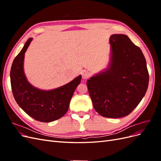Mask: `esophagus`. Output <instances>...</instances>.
<instances>
[{"instance_id": "1", "label": "esophagus", "mask_w": 161, "mask_h": 161, "mask_svg": "<svg viewBox=\"0 0 161 161\" xmlns=\"http://www.w3.org/2000/svg\"><path fill=\"white\" fill-rule=\"evenodd\" d=\"M89 76H90V73L87 70H84L82 71V79H88Z\"/></svg>"}]
</instances>
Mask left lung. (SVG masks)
<instances>
[{
    "label": "left lung",
    "mask_w": 161,
    "mask_h": 161,
    "mask_svg": "<svg viewBox=\"0 0 161 161\" xmlns=\"http://www.w3.org/2000/svg\"><path fill=\"white\" fill-rule=\"evenodd\" d=\"M109 67L86 82L95 111L103 117L119 118L129 115L147 91L149 75L140 48L124 34L109 39Z\"/></svg>",
    "instance_id": "obj_1"
}]
</instances>
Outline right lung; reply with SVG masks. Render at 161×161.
<instances>
[{"instance_id": "1", "label": "right lung", "mask_w": 161, "mask_h": 161, "mask_svg": "<svg viewBox=\"0 0 161 161\" xmlns=\"http://www.w3.org/2000/svg\"><path fill=\"white\" fill-rule=\"evenodd\" d=\"M31 41L32 38L28 39L13 60L10 72L11 89L17 104L27 115L42 122H50L60 119L67 112L81 75L53 90H41L32 86L23 70L25 53Z\"/></svg>"}]
</instances>
